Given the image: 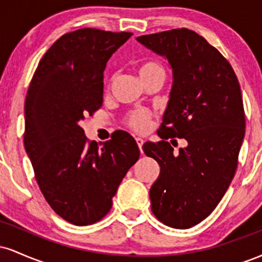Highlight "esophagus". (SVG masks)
Listing matches in <instances>:
<instances>
[{
    "instance_id": "34e87169",
    "label": "esophagus",
    "mask_w": 262,
    "mask_h": 262,
    "mask_svg": "<svg viewBox=\"0 0 262 262\" xmlns=\"http://www.w3.org/2000/svg\"><path fill=\"white\" fill-rule=\"evenodd\" d=\"M135 141H137V144H138V146H139V149H140V151H141V146H143V144H144V139L143 138H135ZM143 152V151H141Z\"/></svg>"
}]
</instances>
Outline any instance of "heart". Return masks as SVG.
Returning a JSON list of instances; mask_svg holds the SVG:
<instances>
[{"instance_id": "heart-1", "label": "heart", "mask_w": 262, "mask_h": 262, "mask_svg": "<svg viewBox=\"0 0 262 262\" xmlns=\"http://www.w3.org/2000/svg\"><path fill=\"white\" fill-rule=\"evenodd\" d=\"M164 74L162 66L156 61H144L139 66V75L141 79L152 76V75ZM150 121V113L145 110H135L127 117V123L134 130H144L148 127Z\"/></svg>"}]
</instances>
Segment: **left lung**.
<instances>
[{"label":"left lung","mask_w":262,"mask_h":262,"mask_svg":"<svg viewBox=\"0 0 262 262\" xmlns=\"http://www.w3.org/2000/svg\"><path fill=\"white\" fill-rule=\"evenodd\" d=\"M137 40L172 69L158 130L162 140L143 145L160 165L149 192L151 210L164 224L188 229L214 210L235 173L245 135L240 85L227 59L196 32L179 28ZM171 137H183L188 146L175 153L166 141Z\"/></svg>","instance_id":"left-lung-1"}]
</instances>
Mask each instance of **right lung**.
<instances>
[{"mask_svg":"<svg viewBox=\"0 0 262 262\" xmlns=\"http://www.w3.org/2000/svg\"><path fill=\"white\" fill-rule=\"evenodd\" d=\"M133 33L83 28L49 48L25 103V148L39 188L56 214L75 225L98 222L139 159L134 138L87 140L81 122L101 108L107 61Z\"/></svg>","mask_w":262,"mask_h":262,"instance_id":"1","label":"right lung"}]
</instances>
